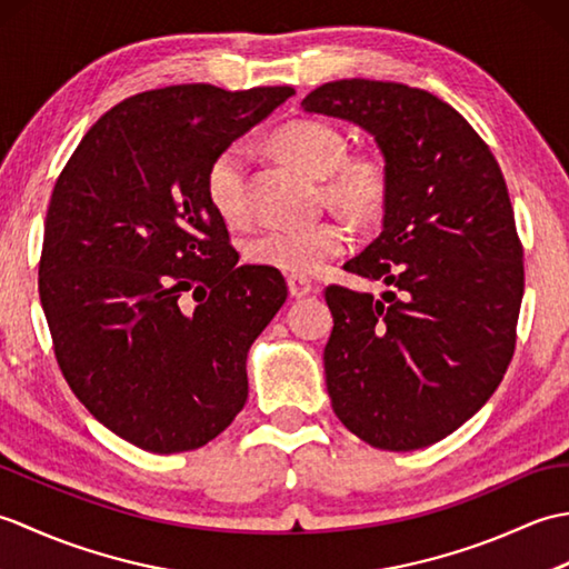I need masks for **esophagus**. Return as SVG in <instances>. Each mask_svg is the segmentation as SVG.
Returning <instances> with one entry per match:
<instances>
[{
  "label": "esophagus",
  "instance_id": "34e87169",
  "mask_svg": "<svg viewBox=\"0 0 569 569\" xmlns=\"http://www.w3.org/2000/svg\"><path fill=\"white\" fill-rule=\"evenodd\" d=\"M288 291L293 298H306L310 293H318V286L308 276H288Z\"/></svg>",
  "mask_w": 569,
  "mask_h": 569
}]
</instances>
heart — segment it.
Returning <instances> with one entry per match:
<instances>
[{
    "instance_id": "obj_1",
    "label": "heart",
    "mask_w": 569,
    "mask_h": 569,
    "mask_svg": "<svg viewBox=\"0 0 569 569\" xmlns=\"http://www.w3.org/2000/svg\"><path fill=\"white\" fill-rule=\"evenodd\" d=\"M276 151L312 178L325 180L328 198L357 220L377 217L389 200L391 176L379 151L347 153V139L337 127L316 119L291 122L276 134ZM247 166L249 151L229 143L214 156L204 190L214 212L224 222L237 224L247 217ZM352 234L342 222H318L308 227L269 229L247 244V259L266 269L291 276L320 271L347 251Z\"/></svg>"
}]
</instances>
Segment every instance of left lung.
Listing matches in <instances>:
<instances>
[{"mask_svg":"<svg viewBox=\"0 0 569 569\" xmlns=\"http://www.w3.org/2000/svg\"><path fill=\"white\" fill-rule=\"evenodd\" d=\"M303 110L367 129L391 176L381 234L345 263L386 291L325 288L332 410L379 450L428 447L475 416L511 365L523 244L509 188L485 139L426 90L335 80Z\"/></svg>","mask_w":569,"mask_h":569,"instance_id":"8db88e82","label":"left lung"}]
</instances>
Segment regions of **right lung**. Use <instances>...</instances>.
<instances>
[{
    "instance_id": "1",
    "label": "right lung",
    "mask_w": 569,
    "mask_h": 569,
    "mask_svg": "<svg viewBox=\"0 0 569 569\" xmlns=\"http://www.w3.org/2000/svg\"><path fill=\"white\" fill-rule=\"evenodd\" d=\"M293 92H139L90 127L56 180L39 296L58 367L78 401L141 450H198L247 403V352L288 288L281 271L239 263L204 178ZM186 292L196 309L179 306Z\"/></svg>"
}]
</instances>
